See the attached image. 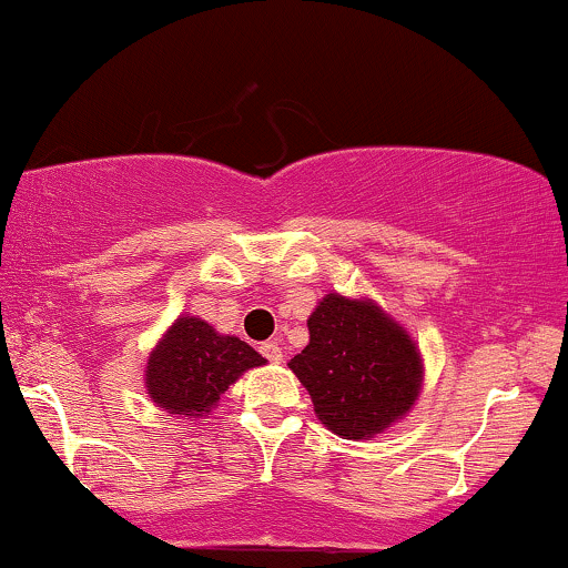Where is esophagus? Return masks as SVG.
Listing matches in <instances>:
<instances>
[{
	"mask_svg": "<svg viewBox=\"0 0 568 568\" xmlns=\"http://www.w3.org/2000/svg\"><path fill=\"white\" fill-rule=\"evenodd\" d=\"M258 352H262L272 365H280V362H283V349H280L277 341H266V344L258 346Z\"/></svg>",
	"mask_w": 568,
	"mask_h": 568,
	"instance_id": "esophagus-1",
	"label": "esophagus"
}]
</instances>
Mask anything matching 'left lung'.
Instances as JSON below:
<instances>
[{
	"instance_id": "1",
	"label": "left lung",
	"mask_w": 568,
	"mask_h": 568,
	"mask_svg": "<svg viewBox=\"0 0 568 568\" xmlns=\"http://www.w3.org/2000/svg\"><path fill=\"white\" fill-rule=\"evenodd\" d=\"M306 327L310 344L288 367L327 432L373 439L415 407L423 388L420 349L373 298L325 293Z\"/></svg>"
}]
</instances>
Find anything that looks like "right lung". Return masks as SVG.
I'll return each mask as SVG.
<instances>
[{
  "mask_svg": "<svg viewBox=\"0 0 568 568\" xmlns=\"http://www.w3.org/2000/svg\"><path fill=\"white\" fill-rule=\"evenodd\" d=\"M264 357L237 336H224L206 320L180 314L145 365V388L155 407L176 418H206L222 394Z\"/></svg>",
  "mask_w": 568,
  "mask_h": 568,
  "instance_id": "1",
  "label": "right lung"
}]
</instances>
